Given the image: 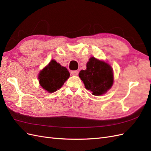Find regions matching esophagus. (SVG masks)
<instances>
[{"label":"esophagus","mask_w":151,"mask_h":151,"mask_svg":"<svg viewBox=\"0 0 151 151\" xmlns=\"http://www.w3.org/2000/svg\"><path fill=\"white\" fill-rule=\"evenodd\" d=\"M70 74L73 76H77L79 74V72L77 70H73V71H71Z\"/></svg>","instance_id":"obj_1"}]
</instances>
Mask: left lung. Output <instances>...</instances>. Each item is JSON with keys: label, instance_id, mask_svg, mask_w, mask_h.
<instances>
[{"label": "left lung", "instance_id": "1", "mask_svg": "<svg viewBox=\"0 0 151 151\" xmlns=\"http://www.w3.org/2000/svg\"><path fill=\"white\" fill-rule=\"evenodd\" d=\"M79 76L86 89L91 91L94 96L106 93L113 84V70L111 66L94 57L89 58L87 62L86 69L81 70Z\"/></svg>", "mask_w": 151, "mask_h": 151}]
</instances>
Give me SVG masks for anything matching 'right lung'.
<instances>
[{
  "label": "right lung",
  "mask_w": 151,
  "mask_h": 151,
  "mask_svg": "<svg viewBox=\"0 0 151 151\" xmlns=\"http://www.w3.org/2000/svg\"><path fill=\"white\" fill-rule=\"evenodd\" d=\"M70 73L65 67L52 60L38 74L39 83L49 93H53L62 88L68 79Z\"/></svg>",
  "instance_id": "obj_1"
}]
</instances>
